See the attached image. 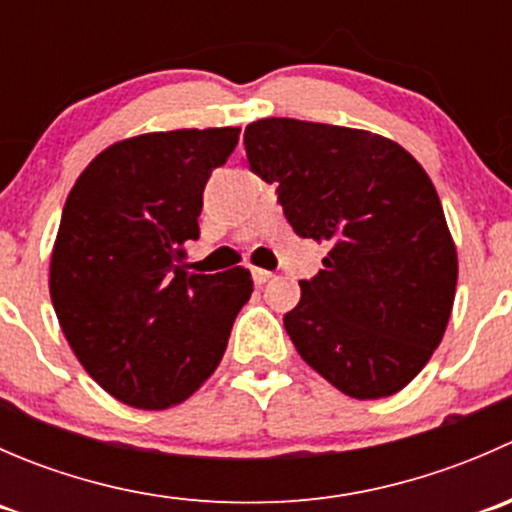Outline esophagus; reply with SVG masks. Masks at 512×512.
Instances as JSON below:
<instances>
[{
    "instance_id": "34e87169",
    "label": "esophagus",
    "mask_w": 512,
    "mask_h": 512,
    "mask_svg": "<svg viewBox=\"0 0 512 512\" xmlns=\"http://www.w3.org/2000/svg\"><path fill=\"white\" fill-rule=\"evenodd\" d=\"M252 282L255 285H265V282L272 280V272L270 270H262V267H252Z\"/></svg>"
}]
</instances>
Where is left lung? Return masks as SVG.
Listing matches in <instances>:
<instances>
[{"label":"left lung","instance_id":"8db88e82","mask_svg":"<svg viewBox=\"0 0 512 512\" xmlns=\"http://www.w3.org/2000/svg\"><path fill=\"white\" fill-rule=\"evenodd\" d=\"M245 153L292 230L329 247L285 314L299 356L354 399L401 391L441 344L458 280L426 170L389 138L297 118L250 123Z\"/></svg>","mask_w":512,"mask_h":512}]
</instances>
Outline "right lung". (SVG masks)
Here are the masks:
<instances>
[{
  "label": "right lung",
  "mask_w": 512,
  "mask_h": 512,
  "mask_svg": "<svg viewBox=\"0 0 512 512\" xmlns=\"http://www.w3.org/2000/svg\"><path fill=\"white\" fill-rule=\"evenodd\" d=\"M240 128H183L113 143L79 175L51 252L56 317L91 379L136 409L188 399L223 359L252 294L245 267L193 275L210 173Z\"/></svg>",
  "instance_id": "1"
}]
</instances>
